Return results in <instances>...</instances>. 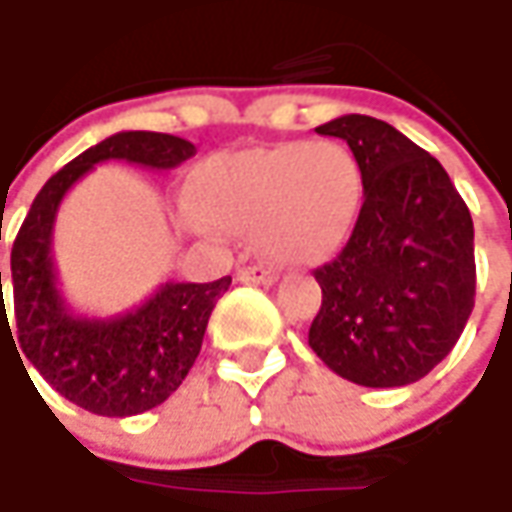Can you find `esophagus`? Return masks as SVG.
I'll return each mask as SVG.
<instances>
[{"label":"esophagus","instance_id":"1","mask_svg":"<svg viewBox=\"0 0 512 512\" xmlns=\"http://www.w3.org/2000/svg\"><path fill=\"white\" fill-rule=\"evenodd\" d=\"M239 282H247V285H273L276 282V273H270L267 267H242L239 273Z\"/></svg>","mask_w":512,"mask_h":512}]
</instances>
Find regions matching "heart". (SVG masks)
<instances>
[{"label": "heart", "mask_w": 512, "mask_h": 512, "mask_svg": "<svg viewBox=\"0 0 512 512\" xmlns=\"http://www.w3.org/2000/svg\"><path fill=\"white\" fill-rule=\"evenodd\" d=\"M196 227L250 233L267 262L319 265L350 236L364 196L353 150L336 139L205 156L190 179Z\"/></svg>", "instance_id": "1"}]
</instances>
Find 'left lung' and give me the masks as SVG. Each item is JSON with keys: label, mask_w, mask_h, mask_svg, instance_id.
Listing matches in <instances>:
<instances>
[{"label": "left lung", "mask_w": 512, "mask_h": 512, "mask_svg": "<svg viewBox=\"0 0 512 512\" xmlns=\"http://www.w3.org/2000/svg\"><path fill=\"white\" fill-rule=\"evenodd\" d=\"M316 133L353 150L364 202L342 253L313 270L322 307L307 342L347 382H419L473 313L470 210L439 159L382 119L347 113Z\"/></svg>", "instance_id": "left-lung-1"}]
</instances>
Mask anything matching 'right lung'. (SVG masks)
Here are the masks:
<instances>
[{
  "label": "right lung",
  "instance_id": "1",
  "mask_svg": "<svg viewBox=\"0 0 512 512\" xmlns=\"http://www.w3.org/2000/svg\"><path fill=\"white\" fill-rule=\"evenodd\" d=\"M193 153L196 148L187 139L170 133H113L50 176L36 193L10 250L13 333L2 299L0 336L5 330L13 347L19 344L16 356L25 353L50 387L96 416L125 419L145 413L185 382L202 350L207 319L230 287V276L207 285L165 282L133 310L105 319L79 316L62 296L53 267L56 213L70 187L93 165L130 162L139 168L173 170Z\"/></svg>",
  "mask_w": 512,
  "mask_h": 512
}]
</instances>
